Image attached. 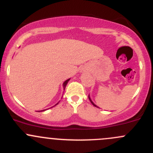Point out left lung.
<instances>
[{"label": "left lung", "mask_w": 153, "mask_h": 153, "mask_svg": "<svg viewBox=\"0 0 153 153\" xmlns=\"http://www.w3.org/2000/svg\"><path fill=\"white\" fill-rule=\"evenodd\" d=\"M88 97H89V101H90V102L92 103V105H93V106H95V107H98V108H99V107H98V106H97L96 105H95V104H94L93 102H92V100H91V98H90V96H89H89H88Z\"/></svg>", "instance_id": "left-lung-1"}]
</instances>
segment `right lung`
<instances>
[{
	"instance_id": "1",
	"label": "right lung",
	"mask_w": 153,
	"mask_h": 153,
	"mask_svg": "<svg viewBox=\"0 0 153 153\" xmlns=\"http://www.w3.org/2000/svg\"><path fill=\"white\" fill-rule=\"evenodd\" d=\"M69 80H70V78H69V79H67V80H66L65 81H64V84H63V87H64V89H65V88H66V86H67V83H68V81H69ZM58 103L59 102H58L56 104H55V106H56L57 104H58ZM53 106H52V107H53ZM52 108V107H51ZM45 110H47V109H44V110H41V111H38V112H42V111H45Z\"/></svg>"
}]
</instances>
